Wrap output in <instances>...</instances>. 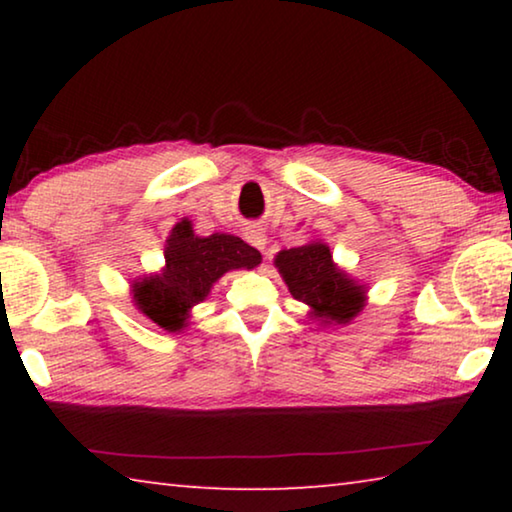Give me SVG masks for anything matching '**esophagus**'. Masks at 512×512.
Here are the masks:
<instances>
[{"label": "esophagus", "instance_id": "1", "mask_svg": "<svg viewBox=\"0 0 512 512\" xmlns=\"http://www.w3.org/2000/svg\"><path fill=\"white\" fill-rule=\"evenodd\" d=\"M255 244H257V246H262V248H264V244H266V239H257V241H255Z\"/></svg>", "mask_w": 512, "mask_h": 512}]
</instances>
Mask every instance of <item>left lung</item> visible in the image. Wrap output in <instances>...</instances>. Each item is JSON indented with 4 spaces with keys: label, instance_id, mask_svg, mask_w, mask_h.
Returning <instances> with one entry per match:
<instances>
[{
    "label": "left lung",
    "instance_id": "8db88e82",
    "mask_svg": "<svg viewBox=\"0 0 512 512\" xmlns=\"http://www.w3.org/2000/svg\"><path fill=\"white\" fill-rule=\"evenodd\" d=\"M275 266L291 296L305 302L309 314L323 325H348L366 307V284L334 264L329 246L311 241L307 246L280 250Z\"/></svg>",
    "mask_w": 512,
    "mask_h": 512
}]
</instances>
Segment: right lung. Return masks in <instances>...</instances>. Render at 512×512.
<instances>
[{"label":"right lung","instance_id":"right-lung-1","mask_svg":"<svg viewBox=\"0 0 512 512\" xmlns=\"http://www.w3.org/2000/svg\"><path fill=\"white\" fill-rule=\"evenodd\" d=\"M262 255L235 235H194L192 221L173 225L164 248V268L131 284L133 302L142 314L167 332L187 327L189 311L203 302L212 284L235 268H255Z\"/></svg>","mask_w":512,"mask_h":512}]
</instances>
